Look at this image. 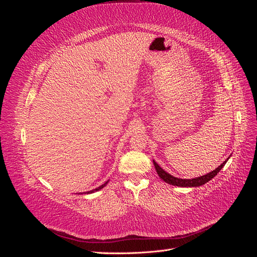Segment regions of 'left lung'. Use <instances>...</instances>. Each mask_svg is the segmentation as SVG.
Returning a JSON list of instances; mask_svg holds the SVG:
<instances>
[{"label": "left lung", "instance_id": "obj_1", "mask_svg": "<svg viewBox=\"0 0 257 257\" xmlns=\"http://www.w3.org/2000/svg\"><path fill=\"white\" fill-rule=\"evenodd\" d=\"M227 161H228V159L225 161L224 163H222V164L219 167L215 168L213 172L209 173V174H207L205 176H200L198 178H194V179L176 178V177H174L172 175H169L168 173H166L164 169H162L157 164V162H155V161H153V164L155 166V169H157V173L160 176V178L162 179V180H164L166 183L172 184V185H177V186H183V188H192V186H200V185H203V184L207 183L208 181L211 180L213 177H215L217 174H219V172L224 167V165L226 164Z\"/></svg>", "mask_w": 257, "mask_h": 257}]
</instances>
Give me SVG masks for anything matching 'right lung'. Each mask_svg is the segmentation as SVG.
Here are the masks:
<instances>
[{"label": "right lung", "instance_id": "obj_1", "mask_svg": "<svg viewBox=\"0 0 257 257\" xmlns=\"http://www.w3.org/2000/svg\"><path fill=\"white\" fill-rule=\"evenodd\" d=\"M107 183V182H106ZM106 183H104L103 185H100V186H98V188L97 189H95V190H93V191H90V192H88V193H92V192H94V191H98V190H100V189H103L104 188V186L106 185Z\"/></svg>", "mask_w": 257, "mask_h": 257}]
</instances>
